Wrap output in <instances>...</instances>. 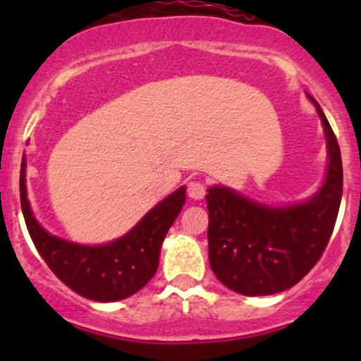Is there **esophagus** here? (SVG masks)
Here are the masks:
<instances>
[{
  "mask_svg": "<svg viewBox=\"0 0 361 361\" xmlns=\"http://www.w3.org/2000/svg\"><path fill=\"white\" fill-rule=\"evenodd\" d=\"M206 195V185L201 181H190L188 183V197L194 199V201H201Z\"/></svg>",
  "mask_w": 361,
  "mask_h": 361,
  "instance_id": "esophagus-1",
  "label": "esophagus"
}]
</instances>
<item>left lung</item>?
Masks as SVG:
<instances>
[{"mask_svg": "<svg viewBox=\"0 0 361 361\" xmlns=\"http://www.w3.org/2000/svg\"><path fill=\"white\" fill-rule=\"evenodd\" d=\"M326 137L325 180L304 202L269 206L228 187L207 188L211 271L232 292L262 297L297 285L325 251L342 197L337 137L316 99Z\"/></svg>", "mask_w": 361, "mask_h": 361, "instance_id": "1", "label": "left lung"}]
</instances>
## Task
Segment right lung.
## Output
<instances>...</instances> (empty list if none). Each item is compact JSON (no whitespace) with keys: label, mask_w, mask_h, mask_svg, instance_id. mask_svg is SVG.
<instances>
[{"label":"right lung","mask_w":361,"mask_h":361,"mask_svg":"<svg viewBox=\"0 0 361 361\" xmlns=\"http://www.w3.org/2000/svg\"><path fill=\"white\" fill-rule=\"evenodd\" d=\"M187 187L152 207L127 234L106 245H78L47 232L32 214L20 167V206L29 235L54 274L73 292L96 302H115L140 292L157 272L167 231L183 207Z\"/></svg>","instance_id":"obj_1"}]
</instances>
